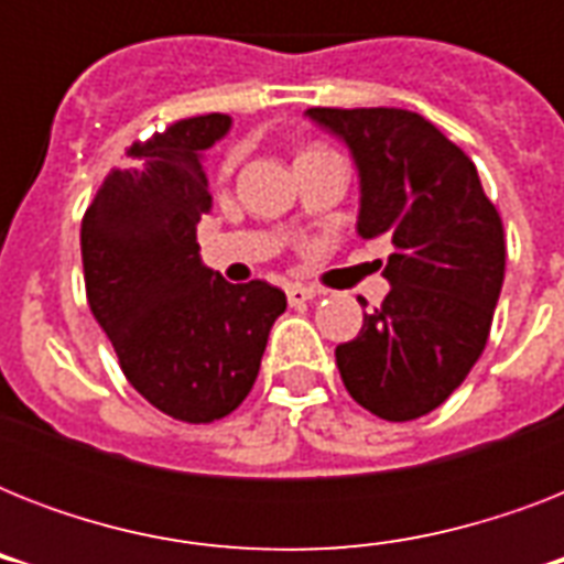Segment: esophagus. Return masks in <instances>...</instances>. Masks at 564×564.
I'll list each match as a JSON object with an SVG mask.
<instances>
[{
  "mask_svg": "<svg viewBox=\"0 0 564 564\" xmlns=\"http://www.w3.org/2000/svg\"><path fill=\"white\" fill-rule=\"evenodd\" d=\"M316 295H318L316 290H310V286H299V283L286 286V299H290L292 307H299V304H307V301H313Z\"/></svg>",
  "mask_w": 564,
  "mask_h": 564,
  "instance_id": "34e87169",
  "label": "esophagus"
}]
</instances>
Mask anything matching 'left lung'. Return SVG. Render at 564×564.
<instances>
[{
	"label": "left lung",
	"instance_id": "8db88e82",
	"mask_svg": "<svg viewBox=\"0 0 564 564\" xmlns=\"http://www.w3.org/2000/svg\"><path fill=\"white\" fill-rule=\"evenodd\" d=\"M348 145L360 175L362 239L389 237V295L336 345L351 398L377 419L412 421L447 401L480 360L498 307L507 242L471 158L401 108H310Z\"/></svg>",
	"mask_w": 564,
	"mask_h": 564
}]
</instances>
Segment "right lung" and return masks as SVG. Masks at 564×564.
<instances>
[{
	"mask_svg": "<svg viewBox=\"0 0 564 564\" xmlns=\"http://www.w3.org/2000/svg\"><path fill=\"white\" fill-rule=\"evenodd\" d=\"M228 113L172 122L131 145L82 221L87 301L128 383L172 419L210 424L246 401L286 295L228 283L202 263L195 225L213 207L204 152Z\"/></svg>",
	"mask_w": 564,
	"mask_h": 564,
	"instance_id": "obj_1",
	"label": "right lung"
}]
</instances>
